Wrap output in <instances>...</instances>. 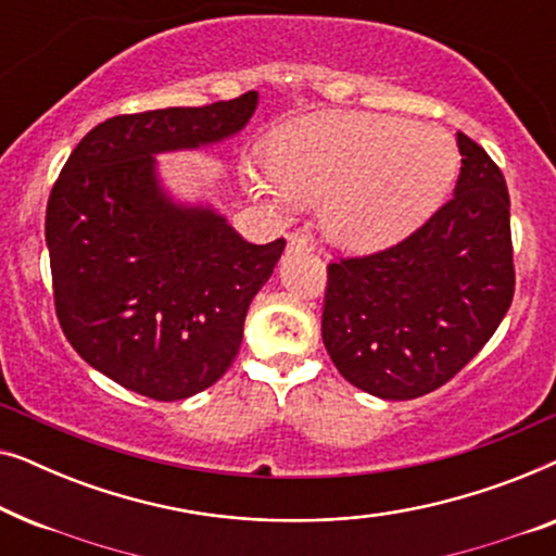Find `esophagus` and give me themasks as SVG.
I'll return each instance as SVG.
<instances>
[{
	"label": "esophagus",
	"mask_w": 556,
	"mask_h": 556,
	"mask_svg": "<svg viewBox=\"0 0 556 556\" xmlns=\"http://www.w3.org/2000/svg\"><path fill=\"white\" fill-rule=\"evenodd\" d=\"M288 248L301 250V253H311V250L316 248V240H314V235L306 230H295L288 235Z\"/></svg>",
	"instance_id": "34e87169"
}]
</instances>
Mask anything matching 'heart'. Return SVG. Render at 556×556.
Masks as SVG:
<instances>
[{"label":"heart","mask_w":556,"mask_h":556,"mask_svg":"<svg viewBox=\"0 0 556 556\" xmlns=\"http://www.w3.org/2000/svg\"><path fill=\"white\" fill-rule=\"evenodd\" d=\"M268 156L250 166L253 192L276 207L324 199V230L349 250H377L413 232L445 200L460 166L443 128L377 113L295 118L273 134Z\"/></svg>","instance_id":"heart-1"}]
</instances>
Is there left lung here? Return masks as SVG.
Masks as SVG:
<instances>
[{"mask_svg":"<svg viewBox=\"0 0 556 556\" xmlns=\"http://www.w3.org/2000/svg\"><path fill=\"white\" fill-rule=\"evenodd\" d=\"M455 192L397 245L329 263L321 337L341 377L382 400L458 375L514 299L511 200L496 162L458 134Z\"/></svg>","mask_w":556,"mask_h":556,"instance_id":"1","label":"left lung"}]
</instances>
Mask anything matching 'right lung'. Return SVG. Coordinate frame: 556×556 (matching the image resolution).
I'll list each match as a JSON object with an SVG mask.
<instances>
[{
  "instance_id": "add662e5",
  "label": "right lung",
  "mask_w": 556,
  "mask_h": 556,
  "mask_svg": "<svg viewBox=\"0 0 556 556\" xmlns=\"http://www.w3.org/2000/svg\"><path fill=\"white\" fill-rule=\"evenodd\" d=\"M257 93L124 113L83 136L45 212L55 314L71 346L126 390L187 400L230 369L253 295L286 240L253 245L210 207L174 204L154 154L223 141Z\"/></svg>"
}]
</instances>
